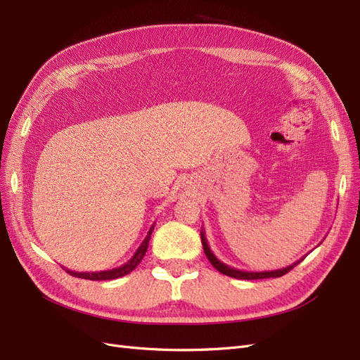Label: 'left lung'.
Here are the masks:
<instances>
[{
  "instance_id": "left-lung-1",
  "label": "left lung",
  "mask_w": 360,
  "mask_h": 360,
  "mask_svg": "<svg viewBox=\"0 0 360 360\" xmlns=\"http://www.w3.org/2000/svg\"><path fill=\"white\" fill-rule=\"evenodd\" d=\"M201 243H202V248H204V254L207 255V258H209V261L212 263V266L217 270L221 271V274L226 275V276H231V278H237V279H264V278H279L282 275L288 274V271L296 267L300 261L304 258H300L299 261H296V263H292L291 266H287L284 269H278V270H269V271H246V270H238V269H234V267H230L226 266L225 263H222L221 259H217V257L212 252V249L209 246V243H207V238H205V233L201 230Z\"/></svg>"
}]
</instances>
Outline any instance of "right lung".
I'll use <instances>...</instances> for the list:
<instances>
[{
  "mask_svg": "<svg viewBox=\"0 0 360 360\" xmlns=\"http://www.w3.org/2000/svg\"><path fill=\"white\" fill-rule=\"evenodd\" d=\"M153 230H155V224L150 226V230H148L146 238L143 240V243L139 245V248L136 249V252L134 254V257L130 258L127 263H124L123 266L111 269V270H103V271H75V270H69L66 267H64V270H66L68 274H70L72 276L82 278V279H90V281H110V279L122 278V276L130 274V271H132L141 263V259L144 258V255L147 252V248H148L150 237H151V233H153Z\"/></svg>",
  "mask_w": 360,
  "mask_h": 360,
  "instance_id": "1",
  "label": "right lung"
}]
</instances>
